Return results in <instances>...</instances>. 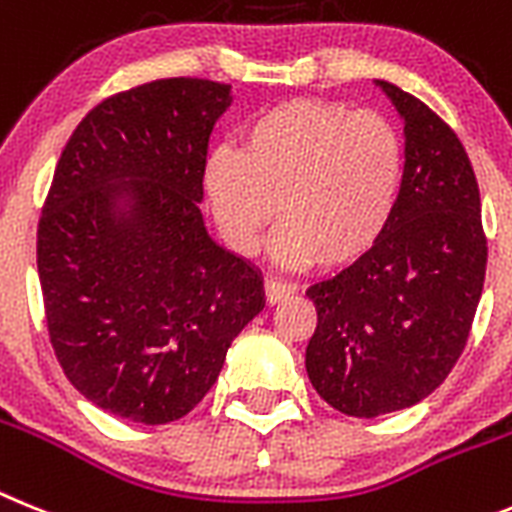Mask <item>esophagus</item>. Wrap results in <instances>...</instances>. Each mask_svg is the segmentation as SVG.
I'll use <instances>...</instances> for the list:
<instances>
[{"mask_svg":"<svg viewBox=\"0 0 512 512\" xmlns=\"http://www.w3.org/2000/svg\"><path fill=\"white\" fill-rule=\"evenodd\" d=\"M296 293V286L288 281H281V278H265V299L268 304H278V301L288 299Z\"/></svg>","mask_w":512,"mask_h":512,"instance_id":"34e87169","label":"esophagus"}]
</instances>
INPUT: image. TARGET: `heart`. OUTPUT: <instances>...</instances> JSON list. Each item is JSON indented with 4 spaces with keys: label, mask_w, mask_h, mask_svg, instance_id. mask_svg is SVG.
Segmentation results:
<instances>
[{
    "label": "heart",
    "mask_w": 512,
    "mask_h": 512,
    "mask_svg": "<svg viewBox=\"0 0 512 512\" xmlns=\"http://www.w3.org/2000/svg\"><path fill=\"white\" fill-rule=\"evenodd\" d=\"M402 141L384 115L322 100L262 110L237 146H216L203 190L221 237L252 255L273 219V250L288 265L361 257L389 226L402 188Z\"/></svg>",
    "instance_id": "1"
}]
</instances>
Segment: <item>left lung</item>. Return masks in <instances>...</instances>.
<instances>
[{
  "label": "left lung",
  "mask_w": 512,
  "mask_h": 512,
  "mask_svg": "<svg viewBox=\"0 0 512 512\" xmlns=\"http://www.w3.org/2000/svg\"><path fill=\"white\" fill-rule=\"evenodd\" d=\"M376 84L404 121L397 208L366 255L306 291L317 306L306 373L350 417L404 410L446 381L487 270L479 185L459 136L415 95Z\"/></svg>",
  "instance_id": "1"
}]
</instances>
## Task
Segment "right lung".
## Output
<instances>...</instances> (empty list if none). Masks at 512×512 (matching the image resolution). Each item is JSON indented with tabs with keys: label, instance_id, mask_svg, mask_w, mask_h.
Masks as SVG:
<instances>
[{
	"label": "right lung",
	"instance_id": "add662e5",
	"mask_svg": "<svg viewBox=\"0 0 512 512\" xmlns=\"http://www.w3.org/2000/svg\"><path fill=\"white\" fill-rule=\"evenodd\" d=\"M231 87L157 79L102 100L66 141L38 224L48 335L100 410L164 425L208 394L265 306L262 275L208 237L203 167Z\"/></svg>",
	"mask_w": 512,
	"mask_h": 512
}]
</instances>
